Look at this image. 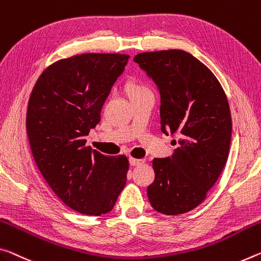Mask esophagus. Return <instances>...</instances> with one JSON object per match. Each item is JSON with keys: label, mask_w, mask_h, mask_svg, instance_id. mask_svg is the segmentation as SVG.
Segmentation results:
<instances>
[{"label": "esophagus", "mask_w": 261, "mask_h": 261, "mask_svg": "<svg viewBox=\"0 0 261 261\" xmlns=\"http://www.w3.org/2000/svg\"><path fill=\"white\" fill-rule=\"evenodd\" d=\"M129 163H130L131 166H138V165H142V164H144V160H142V159L130 158V159H129Z\"/></svg>", "instance_id": "obj_1"}]
</instances>
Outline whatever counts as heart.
<instances>
[{
	"mask_svg": "<svg viewBox=\"0 0 261 261\" xmlns=\"http://www.w3.org/2000/svg\"><path fill=\"white\" fill-rule=\"evenodd\" d=\"M125 89H126V94H127V96H129L130 100H132V98H135V97H138V96H140V95L151 93L145 85H143L142 82H138L135 80L127 82Z\"/></svg>",
	"mask_w": 261,
	"mask_h": 261,
	"instance_id": "heart-1",
	"label": "heart"
}]
</instances>
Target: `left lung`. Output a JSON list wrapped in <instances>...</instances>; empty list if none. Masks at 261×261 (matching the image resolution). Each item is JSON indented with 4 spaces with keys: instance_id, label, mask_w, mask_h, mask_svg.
<instances>
[{
    "instance_id": "left-lung-1",
    "label": "left lung",
    "mask_w": 261,
    "mask_h": 261,
    "mask_svg": "<svg viewBox=\"0 0 261 261\" xmlns=\"http://www.w3.org/2000/svg\"><path fill=\"white\" fill-rule=\"evenodd\" d=\"M134 61L159 92L161 131L179 136L171 156L152 160L155 177L148 200L161 214L188 213L204 200L229 155L232 122L226 95L212 71L188 52H144Z\"/></svg>"
}]
</instances>
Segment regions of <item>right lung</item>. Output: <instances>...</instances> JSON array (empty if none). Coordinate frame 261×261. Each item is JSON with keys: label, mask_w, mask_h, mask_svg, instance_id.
Wrapping results in <instances>:
<instances>
[{"label": "right lung", "mask_w": 261, "mask_h": 261, "mask_svg": "<svg viewBox=\"0 0 261 261\" xmlns=\"http://www.w3.org/2000/svg\"><path fill=\"white\" fill-rule=\"evenodd\" d=\"M129 56L87 53L63 59L41 73L32 89L27 131L41 175L69 208L109 213L126 184L129 161L86 146L90 129Z\"/></svg>", "instance_id": "obj_1"}]
</instances>
